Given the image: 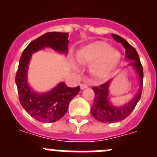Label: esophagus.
I'll return each mask as SVG.
<instances>
[{"label": "esophagus", "instance_id": "34e87169", "mask_svg": "<svg viewBox=\"0 0 157 157\" xmlns=\"http://www.w3.org/2000/svg\"><path fill=\"white\" fill-rule=\"evenodd\" d=\"M80 87H81L82 90H84V89L87 88L88 86H87L86 84H85V83H82V84H80Z\"/></svg>", "mask_w": 157, "mask_h": 157}]
</instances>
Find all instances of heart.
<instances>
[{"label":"heart","instance_id":"1","mask_svg":"<svg viewBox=\"0 0 157 157\" xmlns=\"http://www.w3.org/2000/svg\"><path fill=\"white\" fill-rule=\"evenodd\" d=\"M121 55L105 41L88 44L77 51L76 60L81 64H91L90 72L98 78H105L119 63ZM78 69V67H75Z\"/></svg>","mask_w":157,"mask_h":157}]
</instances>
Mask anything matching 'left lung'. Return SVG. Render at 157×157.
Segmentation results:
<instances>
[{
  "label": "left lung",
  "instance_id": "1",
  "mask_svg": "<svg viewBox=\"0 0 157 157\" xmlns=\"http://www.w3.org/2000/svg\"><path fill=\"white\" fill-rule=\"evenodd\" d=\"M112 37L118 42L121 43L126 50V59L131 60L128 65L132 66L138 74L140 82V87L137 95L129 103L122 106L116 107L109 102V88L111 80L99 86H94L95 98L94 105L91 107V113L98 121L105 123H112L124 120L133 112L141 98L143 83V68L141 66L138 54L135 48L129 44L125 39L117 34H112Z\"/></svg>",
  "mask_w": 157,
  "mask_h": 157
}]
</instances>
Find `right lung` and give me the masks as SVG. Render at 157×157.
<instances>
[{
	"mask_svg": "<svg viewBox=\"0 0 157 157\" xmlns=\"http://www.w3.org/2000/svg\"><path fill=\"white\" fill-rule=\"evenodd\" d=\"M68 34L48 32L40 36L27 46L19 59L16 83L19 102L31 117L39 122L53 123L66 114L70 101L78 94L80 87L70 88L60 82L55 88L44 94L34 91L27 83V71L31 55L45 47H50L58 52L68 51Z\"/></svg>",
	"mask_w": 157,
	"mask_h": 157,
	"instance_id": "1",
	"label": "right lung"
}]
</instances>
